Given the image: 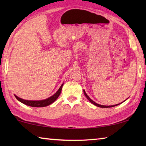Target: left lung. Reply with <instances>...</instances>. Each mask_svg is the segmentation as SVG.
Here are the masks:
<instances>
[{
  "mask_svg": "<svg viewBox=\"0 0 146 146\" xmlns=\"http://www.w3.org/2000/svg\"><path fill=\"white\" fill-rule=\"evenodd\" d=\"M84 95H85V96L86 97V98H88V99L89 100V101H90V102H91L93 104H94L95 106H97V107H99V108H112V107H114V106H118V105H119V104H116V105H113V106H103V105H100V104H97L96 102H94L93 100H92L91 99V98L88 97V95L87 94H86V91L84 90ZM125 101V100H124Z\"/></svg>",
  "mask_w": 146,
  "mask_h": 146,
  "instance_id": "left-lung-1",
  "label": "left lung"
}]
</instances>
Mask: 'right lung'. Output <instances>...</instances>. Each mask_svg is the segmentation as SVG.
Returning <instances> with one entry per match:
<instances>
[{"instance_id":"add662e5","label":"right lung","mask_w":146,"mask_h":146,"mask_svg":"<svg viewBox=\"0 0 146 146\" xmlns=\"http://www.w3.org/2000/svg\"><path fill=\"white\" fill-rule=\"evenodd\" d=\"M64 84L61 85L60 88L58 89V90L56 91V92L54 94L53 96L49 97L48 98H46L45 100H24L23 98H21L17 97L15 95V97H16V98L20 102L24 104L27 106H31V107H38V108H40V107H46L47 106L50 105L51 104L53 103L57 99V98L59 97L60 94L61 93L62 91V88Z\"/></svg>"}]
</instances>
